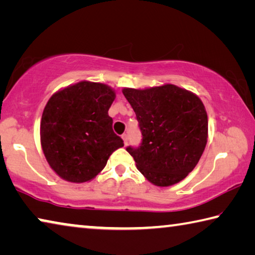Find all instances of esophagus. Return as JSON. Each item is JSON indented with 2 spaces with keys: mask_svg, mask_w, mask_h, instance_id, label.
Wrapping results in <instances>:
<instances>
[{
  "mask_svg": "<svg viewBox=\"0 0 255 255\" xmlns=\"http://www.w3.org/2000/svg\"><path fill=\"white\" fill-rule=\"evenodd\" d=\"M122 138L124 139V144L127 145L128 144V135H127V133H124V135L122 136Z\"/></svg>",
  "mask_w": 255,
  "mask_h": 255,
  "instance_id": "34e87169",
  "label": "esophagus"
}]
</instances>
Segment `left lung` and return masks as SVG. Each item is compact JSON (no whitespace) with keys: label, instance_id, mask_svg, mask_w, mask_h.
I'll use <instances>...</instances> for the list:
<instances>
[{"label":"left lung","instance_id":"left-lung-1","mask_svg":"<svg viewBox=\"0 0 255 255\" xmlns=\"http://www.w3.org/2000/svg\"><path fill=\"white\" fill-rule=\"evenodd\" d=\"M125 98L135 111L141 144L127 152L150 183L169 187L195 169L208 138V117L195 93L173 84L144 90L125 88Z\"/></svg>","mask_w":255,"mask_h":255}]
</instances>
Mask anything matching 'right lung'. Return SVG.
Listing matches in <instances>:
<instances>
[{
    "label": "right lung",
    "mask_w": 255,
    "mask_h": 255,
    "mask_svg": "<svg viewBox=\"0 0 255 255\" xmlns=\"http://www.w3.org/2000/svg\"><path fill=\"white\" fill-rule=\"evenodd\" d=\"M114 89L81 81L59 90L47 102L40 123V143L47 162L68 182L96 178L110 155L124 146L108 115Z\"/></svg>",
    "instance_id": "1"
}]
</instances>
